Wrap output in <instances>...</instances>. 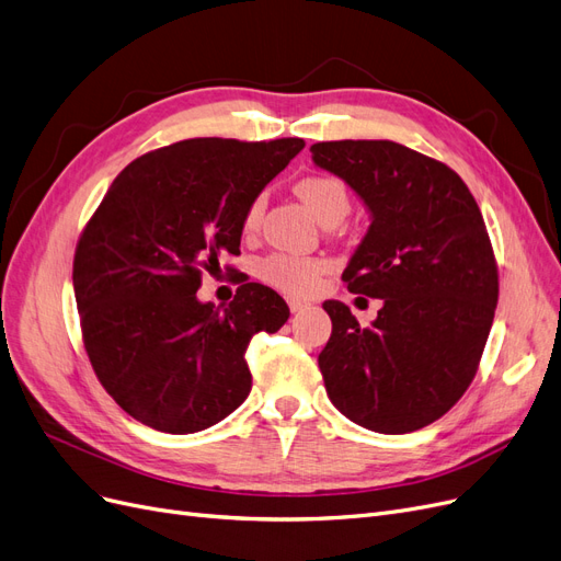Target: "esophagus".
Masks as SVG:
<instances>
[{"label":"esophagus","mask_w":561,"mask_h":561,"mask_svg":"<svg viewBox=\"0 0 561 561\" xmlns=\"http://www.w3.org/2000/svg\"><path fill=\"white\" fill-rule=\"evenodd\" d=\"M288 307H291V312H300L307 307L305 300H298V298H288Z\"/></svg>","instance_id":"obj_1"}]
</instances>
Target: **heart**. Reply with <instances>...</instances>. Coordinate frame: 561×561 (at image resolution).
Returning a JSON list of instances; mask_svg holds the SVG:
<instances>
[{
    "mask_svg": "<svg viewBox=\"0 0 561 561\" xmlns=\"http://www.w3.org/2000/svg\"><path fill=\"white\" fill-rule=\"evenodd\" d=\"M296 193L302 203L323 226H335L352 211L350 191L340 176L333 174H312L302 176L296 184ZM263 197H254L244 209L242 232L254 234L261 226L263 216ZM327 263L310 256L298 254H270L259 263V277L275 286L277 291L286 296H310L319 286L321 275L327 273Z\"/></svg>",
    "mask_w": 561,
    "mask_h": 561,
    "instance_id": "obj_1",
    "label": "heart"
}]
</instances>
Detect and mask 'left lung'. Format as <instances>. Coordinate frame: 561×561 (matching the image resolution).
I'll list each match as a JSON object with an SVG mask.
<instances>
[{
    "label": "left lung",
    "instance_id": "left-lung-1",
    "mask_svg": "<svg viewBox=\"0 0 561 561\" xmlns=\"http://www.w3.org/2000/svg\"><path fill=\"white\" fill-rule=\"evenodd\" d=\"M310 151L373 214L342 282L385 300L366 329L347 305L323 302L329 399L377 433L424 428L471 387L494 321L499 267L480 207L455 170L403 144L342 139Z\"/></svg>",
    "mask_w": 561,
    "mask_h": 561
}]
</instances>
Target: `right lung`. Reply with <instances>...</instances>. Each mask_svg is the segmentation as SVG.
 I'll return each instance as SVG.
<instances>
[{
	"instance_id": "add662e5",
	"label": "right lung",
	"mask_w": 561,
	"mask_h": 561,
	"mask_svg": "<svg viewBox=\"0 0 561 561\" xmlns=\"http://www.w3.org/2000/svg\"><path fill=\"white\" fill-rule=\"evenodd\" d=\"M302 147L298 137L170 144L133 160L88 219L71 270L83 347L137 422L184 436L249 396L247 345L284 327L286 302L247 279L224 312L195 291L221 254L240 256L247 205Z\"/></svg>"
}]
</instances>
